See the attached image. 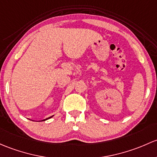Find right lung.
Listing matches in <instances>:
<instances>
[{"label": "right lung", "instance_id": "obj_1", "mask_svg": "<svg viewBox=\"0 0 157 157\" xmlns=\"http://www.w3.org/2000/svg\"><path fill=\"white\" fill-rule=\"evenodd\" d=\"M53 117V116H52V117H48V118H47V119H45V120H42V121H45V120H48V119H49V118H51V117Z\"/></svg>", "mask_w": 157, "mask_h": 157}]
</instances>
